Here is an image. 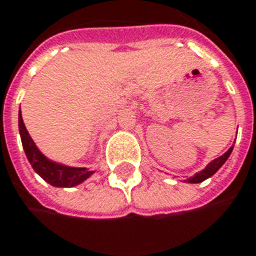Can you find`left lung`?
<instances>
[{
    "label": "left lung",
    "mask_w": 256,
    "mask_h": 256,
    "mask_svg": "<svg viewBox=\"0 0 256 256\" xmlns=\"http://www.w3.org/2000/svg\"><path fill=\"white\" fill-rule=\"evenodd\" d=\"M232 148H234V146H232V148H230L224 154H222L220 158L212 160V162H210L209 164L206 166V167L204 168V170H202V172H196V174H195L194 177H190V178L185 180V181H186V182H191V184H196V182H202V181H205L206 178L212 177L213 174L218 172V170H219L222 166L224 164L226 160L228 158V156L232 154Z\"/></svg>",
    "instance_id": "8db88e82"
}]
</instances>
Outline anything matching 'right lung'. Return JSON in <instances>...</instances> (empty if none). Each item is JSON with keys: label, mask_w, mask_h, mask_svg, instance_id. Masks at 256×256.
<instances>
[{"label": "right lung", "mask_w": 256, "mask_h": 256, "mask_svg": "<svg viewBox=\"0 0 256 256\" xmlns=\"http://www.w3.org/2000/svg\"><path fill=\"white\" fill-rule=\"evenodd\" d=\"M19 132L24 145L26 158L33 167V170L48 184L52 186H75L89 178L94 172H89L86 167H68L58 164L47 158L42 152L37 149L33 139L26 130L22 120V114L19 112Z\"/></svg>", "instance_id": "right-lung-1"}]
</instances>
